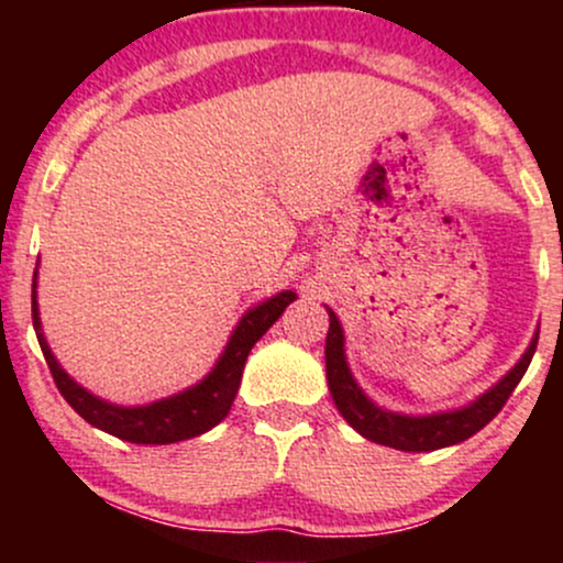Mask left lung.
Segmentation results:
<instances>
[{
    "mask_svg": "<svg viewBox=\"0 0 563 563\" xmlns=\"http://www.w3.org/2000/svg\"><path fill=\"white\" fill-rule=\"evenodd\" d=\"M325 309L328 318H331V328H328L325 339V376L335 407H339L344 421L352 426L357 434H363L365 439H371V442L376 444H384V448H394L402 452H431L452 448V444L466 442L468 437L482 431L484 426L500 412V407L506 405L510 391L516 389V384H519L521 376L527 373V367L534 357V349H538L540 335L538 328L532 341H529L527 352L519 357V363L510 367L497 384L489 386L487 391L479 394L476 399H471L468 405L455 407V410L429 412V416H410V412L386 410V407L376 405L363 391V386L354 380L346 363L344 328H341V320L335 318L333 309Z\"/></svg>",
    "mask_w": 563,
    "mask_h": 563,
    "instance_id": "left-lung-1",
    "label": "left lung"
}]
</instances>
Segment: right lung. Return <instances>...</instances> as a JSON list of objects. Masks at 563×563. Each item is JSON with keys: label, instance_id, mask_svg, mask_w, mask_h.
I'll return each mask as SVG.
<instances>
[{"label": "right lung", "instance_id": "right-lung-1", "mask_svg": "<svg viewBox=\"0 0 563 563\" xmlns=\"http://www.w3.org/2000/svg\"><path fill=\"white\" fill-rule=\"evenodd\" d=\"M36 275L34 273V290H31V312H34V331L42 346L44 360H47L53 378L60 389L66 402L95 429L113 434L124 442L134 444H172L206 434L214 429L217 423L224 421L230 412L232 399L241 389L243 367L249 360V352L254 349L256 341L273 328V322L286 312L290 301H296L294 290H280V294L269 296L256 303V307L245 309L243 318L232 328L228 344L222 354L217 357L214 367L206 373L198 384L187 386V389L172 394V397L156 399L147 405H115L108 399L97 397L89 389H84L79 380H74L57 363V357L49 349L47 339L42 331V318H38V301H36Z\"/></svg>", "mask_w": 563, "mask_h": 563}]
</instances>
